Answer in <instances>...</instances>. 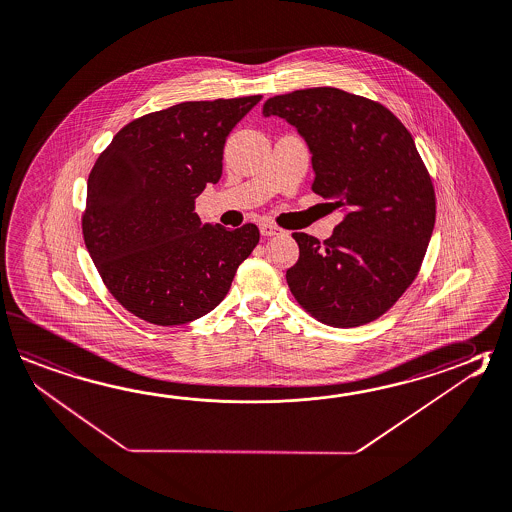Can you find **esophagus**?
<instances>
[{
    "label": "esophagus",
    "instance_id": "1",
    "mask_svg": "<svg viewBox=\"0 0 512 512\" xmlns=\"http://www.w3.org/2000/svg\"><path fill=\"white\" fill-rule=\"evenodd\" d=\"M261 233L262 237H273V235H279V233H282V230L281 228H277V226H273V224L264 222V224H261Z\"/></svg>",
    "mask_w": 512,
    "mask_h": 512
}]
</instances>
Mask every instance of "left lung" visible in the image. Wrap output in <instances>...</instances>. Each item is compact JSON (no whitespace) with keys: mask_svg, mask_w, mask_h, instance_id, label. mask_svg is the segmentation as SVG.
<instances>
[{"mask_svg":"<svg viewBox=\"0 0 512 512\" xmlns=\"http://www.w3.org/2000/svg\"><path fill=\"white\" fill-rule=\"evenodd\" d=\"M262 115L284 118L303 136L313 193L345 213L324 242L293 233V297L335 328L374 321L416 279L436 222L434 186L414 138L383 105L335 87L273 96Z\"/></svg>","mask_w":512,"mask_h":512,"instance_id":"8db88e82","label":"left lung"}]
</instances>
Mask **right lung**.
I'll list each match as a JSON object with an SVG mask.
<instances>
[{
  "instance_id": "1",
  "label": "right lung",
  "mask_w": 512,
  "mask_h": 512,
  "mask_svg": "<svg viewBox=\"0 0 512 512\" xmlns=\"http://www.w3.org/2000/svg\"><path fill=\"white\" fill-rule=\"evenodd\" d=\"M182 102L116 133L87 180L85 246L127 312L158 326L195 321L230 292L259 228L202 224L195 199L222 175L231 129L261 102Z\"/></svg>"
}]
</instances>
